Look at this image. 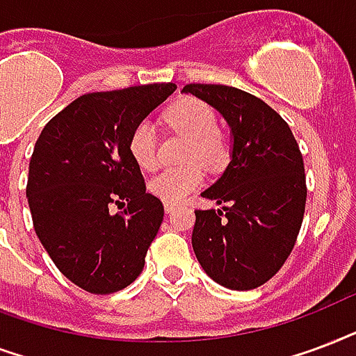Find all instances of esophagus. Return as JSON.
<instances>
[{"label": "esophagus", "instance_id": "esophagus-1", "mask_svg": "<svg viewBox=\"0 0 356 356\" xmlns=\"http://www.w3.org/2000/svg\"><path fill=\"white\" fill-rule=\"evenodd\" d=\"M176 209V204H172V202H165V211H167V213H172V211H175Z\"/></svg>", "mask_w": 356, "mask_h": 356}]
</instances>
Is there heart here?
<instances>
[{"label": "heart", "instance_id": "1", "mask_svg": "<svg viewBox=\"0 0 356 356\" xmlns=\"http://www.w3.org/2000/svg\"><path fill=\"white\" fill-rule=\"evenodd\" d=\"M165 118L172 129L189 139L186 159L191 165L180 169H165L148 181L154 197L163 202L178 204L202 186L204 170L219 169L227 163L228 145L217 131V115L211 107L197 98H181L167 109ZM129 156L143 170H152L158 165V137L150 120H140L129 135Z\"/></svg>", "mask_w": 356, "mask_h": 356}]
</instances>
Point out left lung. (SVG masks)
Listing matches in <instances>:
<instances>
[{"label":"left lung","instance_id":"8db88e82","mask_svg":"<svg viewBox=\"0 0 356 356\" xmlns=\"http://www.w3.org/2000/svg\"><path fill=\"white\" fill-rule=\"evenodd\" d=\"M230 126V163L202 191L219 209H197L191 243L209 278L254 290L288 260L301 230L307 178L288 124L260 98L227 85H186Z\"/></svg>","mask_w":356,"mask_h":356}]
</instances>
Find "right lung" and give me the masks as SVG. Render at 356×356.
Wrapping results in <instances>:
<instances>
[{
  "mask_svg": "<svg viewBox=\"0 0 356 356\" xmlns=\"http://www.w3.org/2000/svg\"><path fill=\"white\" fill-rule=\"evenodd\" d=\"M175 90L154 83L79 96L35 143L26 189L33 227L57 269L89 293L122 290L145 267L163 204L147 193L128 140ZM113 203L124 209L113 212Z\"/></svg>",
  "mask_w": 356,
  "mask_h": 356,
  "instance_id": "add662e5",
  "label": "right lung"
}]
</instances>
